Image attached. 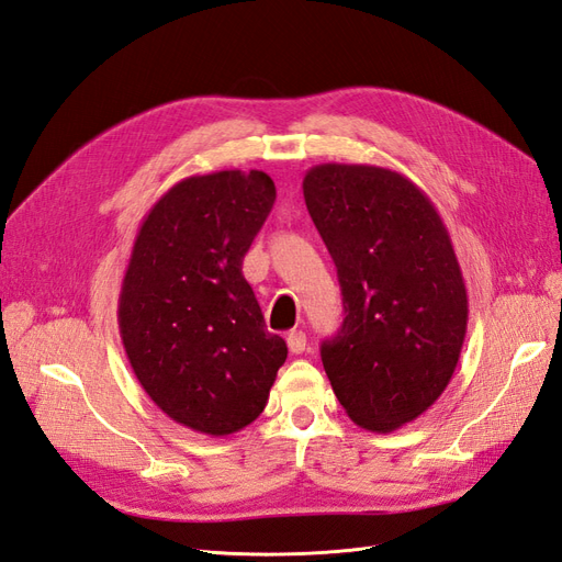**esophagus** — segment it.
<instances>
[{"label": "esophagus", "instance_id": "obj_1", "mask_svg": "<svg viewBox=\"0 0 562 562\" xmlns=\"http://www.w3.org/2000/svg\"><path fill=\"white\" fill-rule=\"evenodd\" d=\"M288 342V349H291V353H302L304 349H307V335H304L302 330H293L291 335L285 337Z\"/></svg>", "mask_w": 562, "mask_h": 562}]
</instances>
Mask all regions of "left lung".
Wrapping results in <instances>:
<instances>
[{"mask_svg": "<svg viewBox=\"0 0 562 562\" xmlns=\"http://www.w3.org/2000/svg\"><path fill=\"white\" fill-rule=\"evenodd\" d=\"M302 190L345 304L323 368L353 424L391 434L429 411L462 353L469 297L448 227L391 168L318 164Z\"/></svg>", "mask_w": 562, "mask_h": 562, "instance_id": "left-lung-1", "label": "left lung"}]
</instances>
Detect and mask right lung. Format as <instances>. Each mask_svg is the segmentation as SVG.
I'll return each instance as SVG.
<instances>
[{
  "label": "right lung",
  "instance_id": "obj_1",
  "mask_svg": "<svg viewBox=\"0 0 562 562\" xmlns=\"http://www.w3.org/2000/svg\"><path fill=\"white\" fill-rule=\"evenodd\" d=\"M274 199L262 171L190 176L135 234L119 333L147 396L192 431L229 436L258 419L288 356L241 274Z\"/></svg>",
  "mask_w": 562,
  "mask_h": 562
}]
</instances>
